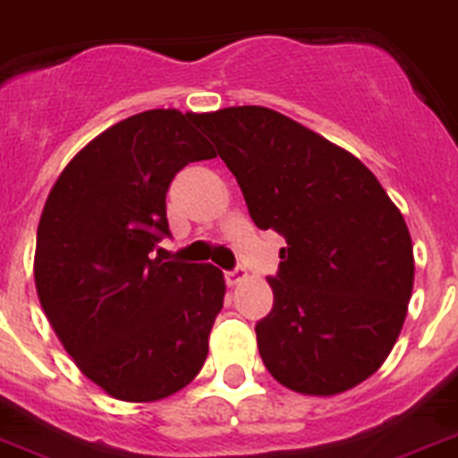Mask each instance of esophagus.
Returning a JSON list of instances; mask_svg holds the SVG:
<instances>
[{
	"label": "esophagus",
	"mask_w": 458,
	"mask_h": 458,
	"mask_svg": "<svg viewBox=\"0 0 458 458\" xmlns=\"http://www.w3.org/2000/svg\"><path fill=\"white\" fill-rule=\"evenodd\" d=\"M242 279H247V270H244V267H235V270L225 272V284H228V286H237Z\"/></svg>",
	"instance_id": "obj_1"
}]
</instances>
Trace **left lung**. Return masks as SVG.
<instances>
[{
    "label": "left lung",
    "instance_id": "1",
    "mask_svg": "<svg viewBox=\"0 0 458 458\" xmlns=\"http://www.w3.org/2000/svg\"><path fill=\"white\" fill-rule=\"evenodd\" d=\"M235 174L249 216L286 240L267 282L272 312L256 324L276 382L335 395L377 370L394 349L414 284L405 218L366 165L265 106L199 114Z\"/></svg>",
    "mask_w": 458,
    "mask_h": 458
}]
</instances>
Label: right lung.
<instances>
[{
  "label": "right lung",
  "instance_id": "add662e5",
  "mask_svg": "<svg viewBox=\"0 0 458 458\" xmlns=\"http://www.w3.org/2000/svg\"><path fill=\"white\" fill-rule=\"evenodd\" d=\"M198 118L151 109L111 125L57 176L41 214V307L81 372L118 401L183 389L205 366L223 307L218 267L153 256L170 237L172 179L214 157Z\"/></svg>",
  "mask_w": 458,
  "mask_h": 458
}]
</instances>
